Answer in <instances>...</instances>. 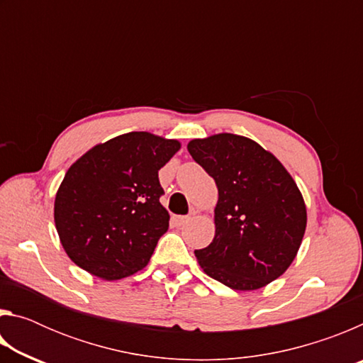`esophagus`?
Listing matches in <instances>:
<instances>
[{
	"label": "esophagus",
	"mask_w": 363,
	"mask_h": 363,
	"mask_svg": "<svg viewBox=\"0 0 363 363\" xmlns=\"http://www.w3.org/2000/svg\"><path fill=\"white\" fill-rule=\"evenodd\" d=\"M189 220H190L189 216H174V218H173V223H174V225H177V227L186 225V224L189 223Z\"/></svg>",
	"instance_id": "1"
}]
</instances>
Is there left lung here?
Returning a JSON list of instances; mask_svg holds the SVG:
<instances>
[{"label": "left lung", "mask_w": 363, "mask_h": 363, "mask_svg": "<svg viewBox=\"0 0 363 363\" xmlns=\"http://www.w3.org/2000/svg\"><path fill=\"white\" fill-rule=\"evenodd\" d=\"M187 150L218 187L214 238L195 250L203 272L237 291L279 279L296 257L307 224L291 174L277 157L238 134L192 139Z\"/></svg>", "instance_id": "left-lung-1"}]
</instances>
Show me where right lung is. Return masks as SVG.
Wrapping results in <instances>:
<instances>
[{"label": "right lung", "instance_id": "obj_1", "mask_svg": "<svg viewBox=\"0 0 363 363\" xmlns=\"http://www.w3.org/2000/svg\"><path fill=\"white\" fill-rule=\"evenodd\" d=\"M179 149L176 139L133 131L94 145L72 164L54 200V223L78 267L112 281L149 264L169 225L158 169Z\"/></svg>", "mask_w": 363, "mask_h": 363}]
</instances>
